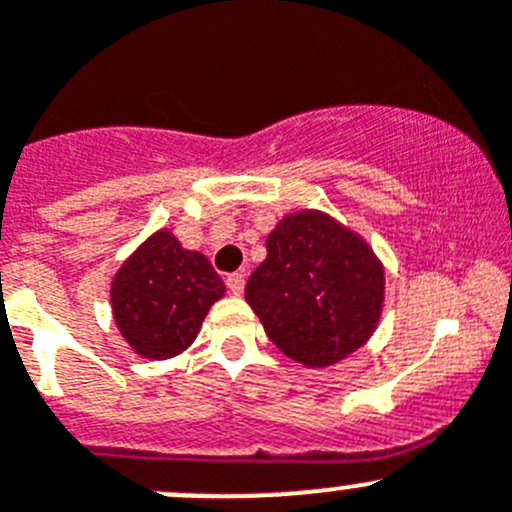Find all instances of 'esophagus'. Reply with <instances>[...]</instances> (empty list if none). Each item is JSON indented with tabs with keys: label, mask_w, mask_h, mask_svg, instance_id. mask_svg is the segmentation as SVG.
<instances>
[{
	"label": "esophagus",
	"mask_w": 512,
	"mask_h": 512,
	"mask_svg": "<svg viewBox=\"0 0 512 512\" xmlns=\"http://www.w3.org/2000/svg\"><path fill=\"white\" fill-rule=\"evenodd\" d=\"M227 288L232 290L234 295H242V290H245V272H229Z\"/></svg>",
	"instance_id": "34e87169"
}]
</instances>
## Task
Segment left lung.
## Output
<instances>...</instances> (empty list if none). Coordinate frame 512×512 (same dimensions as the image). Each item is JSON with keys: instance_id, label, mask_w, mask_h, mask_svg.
I'll use <instances>...</instances> for the list:
<instances>
[{"instance_id": "left-lung-1", "label": "left lung", "mask_w": 512, "mask_h": 512, "mask_svg": "<svg viewBox=\"0 0 512 512\" xmlns=\"http://www.w3.org/2000/svg\"><path fill=\"white\" fill-rule=\"evenodd\" d=\"M245 298L285 356L331 366L374 333L384 270L361 237L326 214H290L267 237V260Z\"/></svg>"}]
</instances>
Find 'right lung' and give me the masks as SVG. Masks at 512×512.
<instances>
[{
	"label": "right lung",
	"mask_w": 512,
	"mask_h": 512,
	"mask_svg": "<svg viewBox=\"0 0 512 512\" xmlns=\"http://www.w3.org/2000/svg\"><path fill=\"white\" fill-rule=\"evenodd\" d=\"M222 295L224 283L207 257L184 250L171 232H156L118 270L111 303L133 351L169 358L197 338Z\"/></svg>",
	"instance_id": "obj_1"
}]
</instances>
